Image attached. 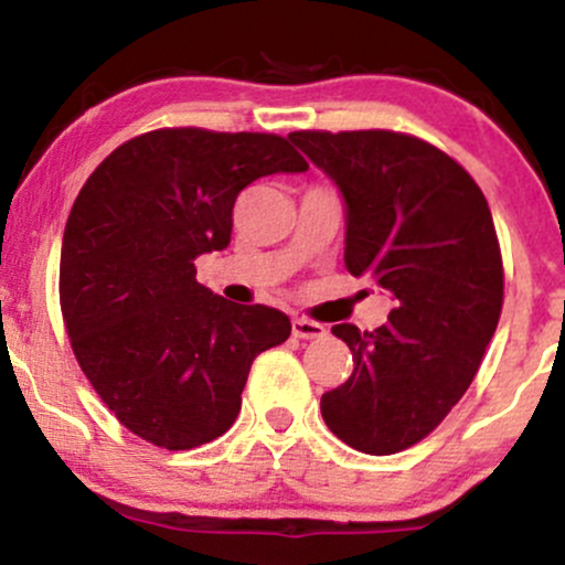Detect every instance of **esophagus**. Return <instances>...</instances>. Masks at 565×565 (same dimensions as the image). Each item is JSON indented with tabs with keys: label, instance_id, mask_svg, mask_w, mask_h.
<instances>
[{
	"label": "esophagus",
	"instance_id": "1",
	"mask_svg": "<svg viewBox=\"0 0 565 565\" xmlns=\"http://www.w3.org/2000/svg\"><path fill=\"white\" fill-rule=\"evenodd\" d=\"M291 334H295L297 340H323V337H327V327L308 319H295L291 321Z\"/></svg>",
	"mask_w": 565,
	"mask_h": 565
}]
</instances>
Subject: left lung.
I'll use <instances>...</instances> for the list:
<instances>
[{
	"label": "left lung",
	"mask_w": 565,
	"mask_h": 565,
	"mask_svg": "<svg viewBox=\"0 0 565 565\" xmlns=\"http://www.w3.org/2000/svg\"><path fill=\"white\" fill-rule=\"evenodd\" d=\"M345 201V268L393 297L387 323H337L353 374L321 395L353 449L395 454L462 398L502 310V255L481 188L430 142L387 129L291 132Z\"/></svg>",
	"instance_id": "1"
}]
</instances>
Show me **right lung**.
I'll return each instance as SVG.
<instances>
[{"label": "right lung", "mask_w": 565, "mask_h": 565, "mask_svg": "<svg viewBox=\"0 0 565 565\" xmlns=\"http://www.w3.org/2000/svg\"><path fill=\"white\" fill-rule=\"evenodd\" d=\"M308 164L287 138L157 129L125 142L76 196L63 233L61 308L76 361L121 425L170 451L236 423L252 361L281 345V310L196 281L231 244L246 185Z\"/></svg>", "instance_id": "obj_1"}]
</instances>
